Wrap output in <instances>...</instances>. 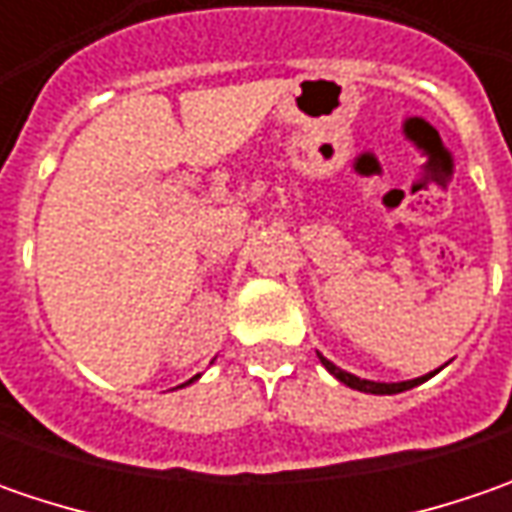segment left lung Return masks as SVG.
<instances>
[{
  "label": "left lung",
  "instance_id": "1",
  "mask_svg": "<svg viewBox=\"0 0 512 512\" xmlns=\"http://www.w3.org/2000/svg\"><path fill=\"white\" fill-rule=\"evenodd\" d=\"M319 359H322V364H325L327 370L339 379L342 384H347V387H353V390H362V393H376V396H393V393H404V390H410V387H416V384L427 382L433 373H427V376H422V379H413V382H367V379H359V376H353V373H344V370H339L333 362H327L325 356L319 353Z\"/></svg>",
  "mask_w": 512,
  "mask_h": 512
}]
</instances>
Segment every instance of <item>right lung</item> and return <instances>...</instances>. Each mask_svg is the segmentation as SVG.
<instances>
[{
	"label": "right lung",
	"instance_id": "obj_1",
	"mask_svg": "<svg viewBox=\"0 0 512 512\" xmlns=\"http://www.w3.org/2000/svg\"><path fill=\"white\" fill-rule=\"evenodd\" d=\"M190 382H193V379H190ZM190 382H187V384H190Z\"/></svg>",
	"mask_w": 512,
	"mask_h": 512
}]
</instances>
